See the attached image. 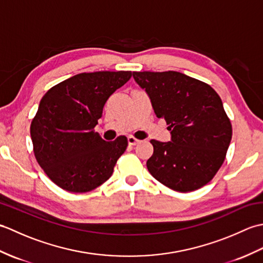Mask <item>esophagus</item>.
I'll use <instances>...</instances> for the list:
<instances>
[{"label": "esophagus", "instance_id": "obj_1", "mask_svg": "<svg viewBox=\"0 0 263 263\" xmlns=\"http://www.w3.org/2000/svg\"><path fill=\"white\" fill-rule=\"evenodd\" d=\"M139 141H140V140H138V139L135 138L133 136L127 137V142H128V144H130V146H136L137 143H139Z\"/></svg>", "mask_w": 263, "mask_h": 263}]
</instances>
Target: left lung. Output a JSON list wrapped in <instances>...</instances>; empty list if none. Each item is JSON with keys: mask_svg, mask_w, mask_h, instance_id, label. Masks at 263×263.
Wrapping results in <instances>:
<instances>
[{"mask_svg": "<svg viewBox=\"0 0 263 263\" xmlns=\"http://www.w3.org/2000/svg\"><path fill=\"white\" fill-rule=\"evenodd\" d=\"M171 141L152 140L150 174L165 186L191 192L209 183L226 157L232 124L218 93L206 83L176 71L133 72Z\"/></svg>", "mask_w": 263, "mask_h": 263, "instance_id": "1", "label": "left lung"}]
</instances>
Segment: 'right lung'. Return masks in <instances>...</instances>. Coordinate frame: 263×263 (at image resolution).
<instances>
[{
  "instance_id": "add662e5",
  "label": "right lung",
  "mask_w": 263,
  "mask_h": 263,
  "mask_svg": "<svg viewBox=\"0 0 263 263\" xmlns=\"http://www.w3.org/2000/svg\"><path fill=\"white\" fill-rule=\"evenodd\" d=\"M131 77V71L79 73L44 95L30 125L33 154L61 189L88 192L113 174L127 139L121 136L107 142L93 128L110 95Z\"/></svg>"
}]
</instances>
